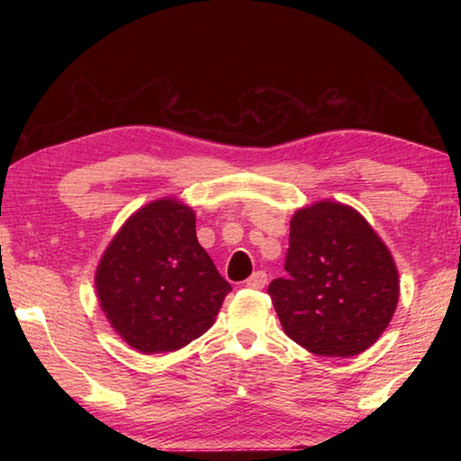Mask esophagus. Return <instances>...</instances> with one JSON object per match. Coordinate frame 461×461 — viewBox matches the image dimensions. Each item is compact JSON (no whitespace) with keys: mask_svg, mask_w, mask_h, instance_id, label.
<instances>
[{"mask_svg":"<svg viewBox=\"0 0 461 461\" xmlns=\"http://www.w3.org/2000/svg\"><path fill=\"white\" fill-rule=\"evenodd\" d=\"M267 283H268V275H267V272H264V270H256L254 275L246 280V286H248V288H264V286H267Z\"/></svg>","mask_w":461,"mask_h":461,"instance_id":"obj_1","label":"esophagus"}]
</instances>
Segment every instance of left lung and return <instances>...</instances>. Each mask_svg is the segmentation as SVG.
I'll return each mask as SVG.
<instances>
[{"label": "left lung", "mask_w": 461, "mask_h": 461, "mask_svg": "<svg viewBox=\"0 0 461 461\" xmlns=\"http://www.w3.org/2000/svg\"><path fill=\"white\" fill-rule=\"evenodd\" d=\"M285 278L268 286L285 333L327 357L362 354L386 330L399 303V270L384 241L335 201L291 220Z\"/></svg>", "instance_id": "8db88e82"}]
</instances>
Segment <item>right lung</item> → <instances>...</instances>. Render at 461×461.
<instances>
[{
    "label": "right lung",
    "instance_id": "obj_1",
    "mask_svg": "<svg viewBox=\"0 0 461 461\" xmlns=\"http://www.w3.org/2000/svg\"><path fill=\"white\" fill-rule=\"evenodd\" d=\"M95 288L107 321L142 354L175 352L197 339L231 291L197 241L193 209L168 197L122 225L101 256Z\"/></svg>",
    "mask_w": 461,
    "mask_h": 461
}]
</instances>
